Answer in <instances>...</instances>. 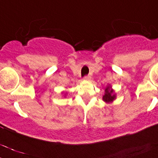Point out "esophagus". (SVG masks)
Returning a JSON list of instances; mask_svg holds the SVG:
<instances>
[{
  "mask_svg": "<svg viewBox=\"0 0 158 158\" xmlns=\"http://www.w3.org/2000/svg\"><path fill=\"white\" fill-rule=\"evenodd\" d=\"M90 78L91 77L89 76H84L83 79H86V80H89V79H90Z\"/></svg>",
  "mask_w": 158,
  "mask_h": 158,
  "instance_id": "34e87169",
  "label": "esophagus"
}]
</instances>
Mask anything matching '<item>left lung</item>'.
Wrapping results in <instances>:
<instances>
[{"mask_svg":"<svg viewBox=\"0 0 158 158\" xmlns=\"http://www.w3.org/2000/svg\"><path fill=\"white\" fill-rule=\"evenodd\" d=\"M109 86H107L105 89V94L103 97V100H104L105 102H111L112 101H114V99L115 98V96L112 95V90H109Z\"/></svg>","mask_w":158,"mask_h":158,"instance_id":"8db88e82","label":"left lung"}]
</instances>
